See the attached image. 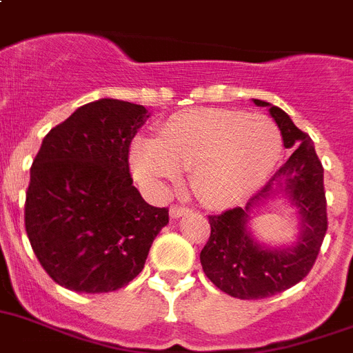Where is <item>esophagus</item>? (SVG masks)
Masks as SVG:
<instances>
[{"label": "esophagus", "instance_id": "obj_1", "mask_svg": "<svg viewBox=\"0 0 353 353\" xmlns=\"http://www.w3.org/2000/svg\"><path fill=\"white\" fill-rule=\"evenodd\" d=\"M189 212V207H183V205H173L170 209V214H171V218H180V216H183V214H188Z\"/></svg>", "mask_w": 353, "mask_h": 353}]
</instances>
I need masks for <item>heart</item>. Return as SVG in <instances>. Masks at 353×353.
I'll return each mask as SVG.
<instances>
[{
  "label": "heart",
  "instance_id": "b5f03b06",
  "mask_svg": "<svg viewBox=\"0 0 353 353\" xmlns=\"http://www.w3.org/2000/svg\"><path fill=\"white\" fill-rule=\"evenodd\" d=\"M282 155L279 126L264 114L196 108L171 116L159 139L132 146L135 179L162 194L191 171V188L205 205L227 207L257 191Z\"/></svg>",
  "mask_w": 353,
  "mask_h": 353
}]
</instances>
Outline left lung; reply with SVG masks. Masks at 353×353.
Listing matches in <instances>:
<instances>
[{"label":"left lung","instance_id":"1","mask_svg":"<svg viewBox=\"0 0 353 353\" xmlns=\"http://www.w3.org/2000/svg\"><path fill=\"white\" fill-rule=\"evenodd\" d=\"M254 103L270 107L284 146L293 153L270 182L250 198L245 209L236 207L209 216L210 237L200 254L201 268L210 282L241 300L273 296L298 284L314 266L328 227L323 165L311 137L296 128L282 108L263 99H254ZM273 194H285L301 214L303 232L288 249L261 247L248 230L249 212Z\"/></svg>","mask_w":353,"mask_h":353}]
</instances>
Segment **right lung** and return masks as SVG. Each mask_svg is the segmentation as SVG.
<instances>
[{
	"instance_id": "add662e5",
	"label": "right lung",
	"mask_w": 353,
	"mask_h": 353,
	"mask_svg": "<svg viewBox=\"0 0 353 353\" xmlns=\"http://www.w3.org/2000/svg\"><path fill=\"white\" fill-rule=\"evenodd\" d=\"M143 105L103 98L51 128L33 159L25 227L48 275L77 293H108L139 275L170 210L134 188L128 153Z\"/></svg>"
}]
</instances>
